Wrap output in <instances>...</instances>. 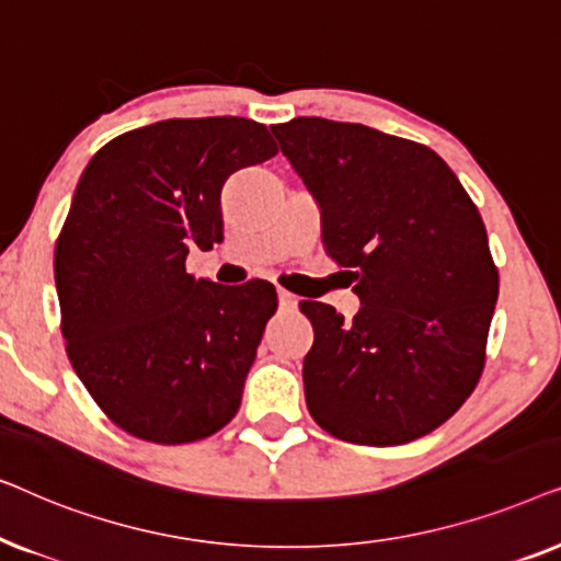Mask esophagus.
<instances>
[{
    "instance_id": "1",
    "label": "esophagus",
    "mask_w": 561,
    "mask_h": 561,
    "mask_svg": "<svg viewBox=\"0 0 561 561\" xmlns=\"http://www.w3.org/2000/svg\"><path fill=\"white\" fill-rule=\"evenodd\" d=\"M278 304H280V309L283 311H294L296 306H298V298L294 296V294H288V290H278Z\"/></svg>"
}]
</instances>
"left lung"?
<instances>
[{"instance_id":"left-lung-1","label":"left lung","mask_w":561,"mask_h":561,"mask_svg":"<svg viewBox=\"0 0 561 561\" xmlns=\"http://www.w3.org/2000/svg\"><path fill=\"white\" fill-rule=\"evenodd\" d=\"M321 209L327 252L357 275L359 311L301 301L304 390L336 439L393 447L442 426L478 386L497 267L478 206L432 148L321 117L273 125Z\"/></svg>"}]
</instances>
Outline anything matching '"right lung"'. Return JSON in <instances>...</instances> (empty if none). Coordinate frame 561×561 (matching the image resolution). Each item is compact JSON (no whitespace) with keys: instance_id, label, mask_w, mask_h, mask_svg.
<instances>
[{"instance_id":"obj_1","label":"right lung","mask_w":561,"mask_h":561,"mask_svg":"<svg viewBox=\"0 0 561 561\" xmlns=\"http://www.w3.org/2000/svg\"><path fill=\"white\" fill-rule=\"evenodd\" d=\"M244 117L163 119L106 142L56 242L66 352L119 428L156 444L204 439L240 409L278 294L194 278L188 250L225 240L221 188L273 158Z\"/></svg>"}]
</instances>
